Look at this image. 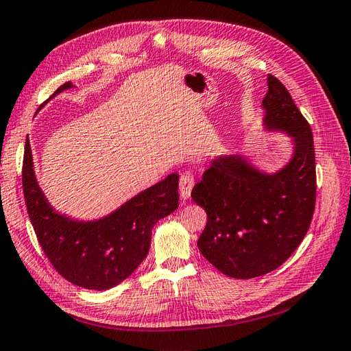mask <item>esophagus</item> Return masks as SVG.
Returning a JSON list of instances; mask_svg holds the SVG:
<instances>
[{
    "label": "esophagus",
    "mask_w": 351,
    "mask_h": 351,
    "mask_svg": "<svg viewBox=\"0 0 351 351\" xmlns=\"http://www.w3.org/2000/svg\"><path fill=\"white\" fill-rule=\"evenodd\" d=\"M195 184V178L192 173H183L180 176V180H178V189H180V197L183 199L191 197V191Z\"/></svg>",
    "instance_id": "obj_1"
}]
</instances>
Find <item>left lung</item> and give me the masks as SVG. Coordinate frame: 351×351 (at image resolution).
<instances>
[{"label":"left lung","instance_id":"left-lung-1","mask_svg":"<svg viewBox=\"0 0 351 351\" xmlns=\"http://www.w3.org/2000/svg\"><path fill=\"white\" fill-rule=\"evenodd\" d=\"M263 124L294 139V156L276 174H263L239 154L221 156L192 189L207 223L202 254L221 273L253 278L274 271L302 244L315 210V148L311 125L288 89L268 74Z\"/></svg>","mask_w":351,"mask_h":351}]
</instances>
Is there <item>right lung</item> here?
<instances>
[{"label": "right lung", "instance_id": "right-lung-1", "mask_svg": "<svg viewBox=\"0 0 351 351\" xmlns=\"http://www.w3.org/2000/svg\"><path fill=\"white\" fill-rule=\"evenodd\" d=\"M69 88L71 82L62 84L53 97ZM23 189L34 233L54 269L68 282L94 291L125 280L147 257L154 224L178 207V176L169 174L98 221L82 223L59 215L36 182L28 136Z\"/></svg>", "mask_w": 351, "mask_h": 351}]
</instances>
